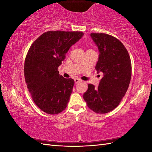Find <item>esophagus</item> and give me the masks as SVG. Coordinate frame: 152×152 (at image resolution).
I'll return each mask as SVG.
<instances>
[{
	"mask_svg": "<svg viewBox=\"0 0 152 152\" xmlns=\"http://www.w3.org/2000/svg\"><path fill=\"white\" fill-rule=\"evenodd\" d=\"M80 81H81L80 79H78V78H75V79H74V82H75L76 84L78 83V82H80Z\"/></svg>",
	"mask_w": 152,
	"mask_h": 152,
	"instance_id": "obj_1",
	"label": "esophagus"
}]
</instances>
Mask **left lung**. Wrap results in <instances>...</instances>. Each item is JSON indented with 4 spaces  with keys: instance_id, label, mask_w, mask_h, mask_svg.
Here are the masks:
<instances>
[{
    "instance_id": "8db88e82",
    "label": "left lung",
    "mask_w": 152,
    "mask_h": 152,
    "mask_svg": "<svg viewBox=\"0 0 152 152\" xmlns=\"http://www.w3.org/2000/svg\"><path fill=\"white\" fill-rule=\"evenodd\" d=\"M91 37L100 53L95 69L103 77L97 88L88 84L83 99L89 109L104 114L115 109L125 96L132 77V62L127 49L116 37L94 33Z\"/></svg>"
}]
</instances>
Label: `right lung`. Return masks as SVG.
<instances>
[{
    "mask_svg": "<svg viewBox=\"0 0 152 152\" xmlns=\"http://www.w3.org/2000/svg\"><path fill=\"white\" fill-rule=\"evenodd\" d=\"M83 35L80 31H48L28 51L24 65L28 91L35 104L48 114H58L68 105L74 80L60 76L58 68Z\"/></svg>",
    "mask_w": 152,
    "mask_h": 152,
    "instance_id": "obj_1",
    "label": "right lung"
}]
</instances>
